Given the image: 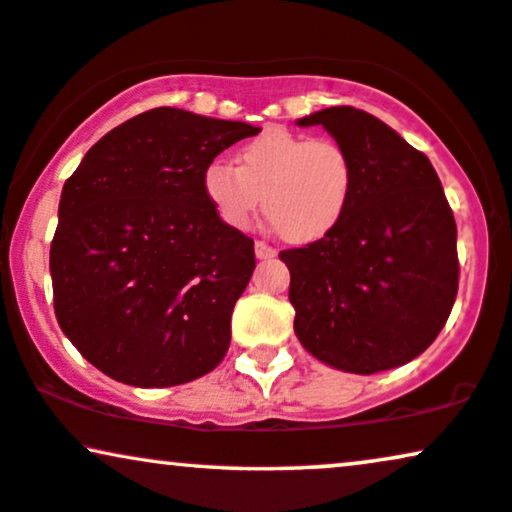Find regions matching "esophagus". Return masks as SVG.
Listing matches in <instances>:
<instances>
[{"instance_id":"esophagus-1","label":"esophagus","mask_w":512,"mask_h":512,"mask_svg":"<svg viewBox=\"0 0 512 512\" xmlns=\"http://www.w3.org/2000/svg\"><path fill=\"white\" fill-rule=\"evenodd\" d=\"M274 255H276V250L271 248V245H267L264 241L255 243V257H257V260H271Z\"/></svg>"}]
</instances>
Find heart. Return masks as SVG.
Segmentation results:
<instances>
[{
	"label": "heart",
	"instance_id": "obj_1",
	"mask_svg": "<svg viewBox=\"0 0 512 512\" xmlns=\"http://www.w3.org/2000/svg\"><path fill=\"white\" fill-rule=\"evenodd\" d=\"M354 165L331 139L271 127L238 151V167L215 160L203 174L205 198L234 231L250 229L264 205L290 243H314L345 217Z\"/></svg>",
	"mask_w": 512,
	"mask_h": 512
}]
</instances>
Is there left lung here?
Instances as JSON below:
<instances>
[{
    "label": "left lung",
    "mask_w": 512,
    "mask_h": 512,
    "mask_svg": "<svg viewBox=\"0 0 512 512\" xmlns=\"http://www.w3.org/2000/svg\"><path fill=\"white\" fill-rule=\"evenodd\" d=\"M321 125L345 148L354 186L328 236L283 250L295 335L312 357L371 375L409 364L449 319L458 290L456 222L428 155L371 113L323 108Z\"/></svg>",
    "instance_id": "1"
}]
</instances>
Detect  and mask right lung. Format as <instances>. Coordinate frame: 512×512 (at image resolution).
Masks as SVG:
<instances>
[{
    "label": "right lung",
    "mask_w": 512,
    "mask_h": 512,
    "mask_svg": "<svg viewBox=\"0 0 512 512\" xmlns=\"http://www.w3.org/2000/svg\"><path fill=\"white\" fill-rule=\"evenodd\" d=\"M257 132L153 108L96 141L66 181L49 252L56 319L108 378L172 387L224 359L255 248L217 217L203 174Z\"/></svg>",
    "instance_id": "obj_1"
}]
</instances>
